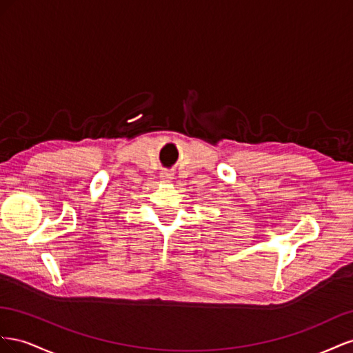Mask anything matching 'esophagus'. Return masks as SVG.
Masks as SVG:
<instances>
[{"label":"esophagus","mask_w":353,"mask_h":353,"mask_svg":"<svg viewBox=\"0 0 353 353\" xmlns=\"http://www.w3.org/2000/svg\"><path fill=\"white\" fill-rule=\"evenodd\" d=\"M161 179L165 180V182H170V180H171V174H168V173H163V174H161Z\"/></svg>","instance_id":"obj_1"}]
</instances>
